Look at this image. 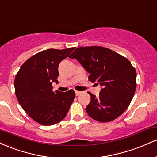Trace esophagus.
<instances>
[{
    "mask_svg": "<svg viewBox=\"0 0 157 157\" xmlns=\"http://www.w3.org/2000/svg\"><path fill=\"white\" fill-rule=\"evenodd\" d=\"M75 94H76L77 96H79V95L82 94V91H75Z\"/></svg>",
    "mask_w": 157,
    "mask_h": 157,
    "instance_id": "esophagus-1",
    "label": "esophagus"
}]
</instances>
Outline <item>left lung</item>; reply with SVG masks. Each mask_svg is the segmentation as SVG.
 Masks as SVG:
<instances>
[{"label":"left lung","instance_id":"left-lung-1","mask_svg":"<svg viewBox=\"0 0 157 157\" xmlns=\"http://www.w3.org/2000/svg\"><path fill=\"white\" fill-rule=\"evenodd\" d=\"M90 74L91 82L102 89L98 97L89 92L91 102L86 108L90 117L107 122L120 117L130 105L136 88V72L125 57L102 46L78 47L69 56Z\"/></svg>","mask_w":157,"mask_h":157}]
</instances>
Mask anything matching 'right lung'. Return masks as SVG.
<instances>
[{"mask_svg":"<svg viewBox=\"0 0 157 157\" xmlns=\"http://www.w3.org/2000/svg\"><path fill=\"white\" fill-rule=\"evenodd\" d=\"M74 49L40 52L29 58L16 75L14 85L20 105L40 125H52L63 120L74 101L73 89L66 92L52 91V82H58L59 64Z\"/></svg>","mask_w":157,"mask_h":157,"instance_id":"1","label":"right lung"}]
</instances>
